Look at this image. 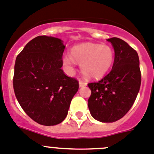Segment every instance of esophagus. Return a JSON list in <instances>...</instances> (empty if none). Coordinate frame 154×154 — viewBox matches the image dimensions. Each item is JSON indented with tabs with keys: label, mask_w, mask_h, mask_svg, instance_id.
<instances>
[{
	"label": "esophagus",
	"mask_w": 154,
	"mask_h": 154,
	"mask_svg": "<svg viewBox=\"0 0 154 154\" xmlns=\"http://www.w3.org/2000/svg\"><path fill=\"white\" fill-rule=\"evenodd\" d=\"M87 86V83L84 81H82V80H80L79 81V87H84Z\"/></svg>",
	"instance_id": "esophagus-1"
}]
</instances>
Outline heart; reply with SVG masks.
Instances as JSON below:
<instances>
[{
    "mask_svg": "<svg viewBox=\"0 0 154 154\" xmlns=\"http://www.w3.org/2000/svg\"><path fill=\"white\" fill-rule=\"evenodd\" d=\"M70 54L62 57L67 72L73 73L75 63L80 64V70L87 78L98 80L110 70L115 60V51L108 45L84 42L71 48Z\"/></svg>",
    "mask_w": 154,
    "mask_h": 154,
    "instance_id": "b5f03b06",
    "label": "heart"
}]
</instances>
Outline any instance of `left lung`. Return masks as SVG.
Masks as SVG:
<instances>
[{
    "label": "left lung",
    "instance_id": "obj_1",
    "mask_svg": "<svg viewBox=\"0 0 154 154\" xmlns=\"http://www.w3.org/2000/svg\"><path fill=\"white\" fill-rule=\"evenodd\" d=\"M107 41L115 51L112 68L101 80L88 84L91 90L88 100L90 114L104 123L116 122L130 110L141 83L137 51L121 38L113 37Z\"/></svg>",
    "mask_w": 154,
    "mask_h": 154
}]
</instances>
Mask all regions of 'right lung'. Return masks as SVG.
<instances>
[{
    "label": "right lung",
    "instance_id": "right-lung-1",
    "mask_svg": "<svg viewBox=\"0 0 154 154\" xmlns=\"http://www.w3.org/2000/svg\"><path fill=\"white\" fill-rule=\"evenodd\" d=\"M64 48L60 38L40 35L29 42L16 59V97L24 112L42 125L62 122L79 88L77 80L61 70Z\"/></svg>",
    "mask_w": 154,
    "mask_h": 154
}]
</instances>
